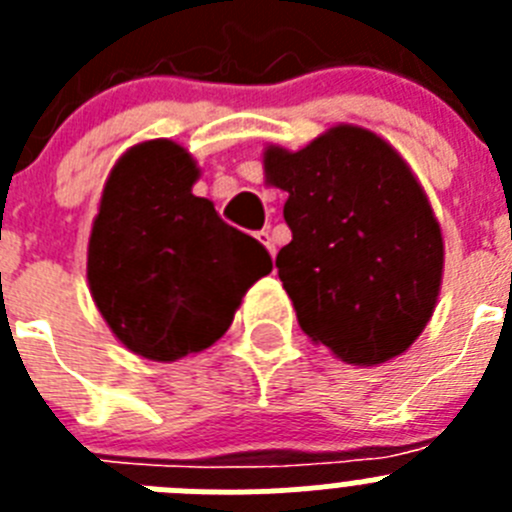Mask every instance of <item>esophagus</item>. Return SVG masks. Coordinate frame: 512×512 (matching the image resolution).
<instances>
[{
  "instance_id": "1",
  "label": "esophagus",
  "mask_w": 512,
  "mask_h": 512,
  "mask_svg": "<svg viewBox=\"0 0 512 512\" xmlns=\"http://www.w3.org/2000/svg\"><path fill=\"white\" fill-rule=\"evenodd\" d=\"M256 238H259V241L264 243L266 251H269L271 259H274V253H277V246H274V238H271L269 230H259V233H256Z\"/></svg>"
}]
</instances>
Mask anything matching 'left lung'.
I'll return each instance as SVG.
<instances>
[{"mask_svg":"<svg viewBox=\"0 0 512 512\" xmlns=\"http://www.w3.org/2000/svg\"><path fill=\"white\" fill-rule=\"evenodd\" d=\"M264 179L289 194L277 269L307 338L354 366L405 354L443 279L441 225L408 161L341 122L300 151L266 146Z\"/></svg>","mask_w":512,"mask_h":512,"instance_id":"8db88e82","label":"left lung"}]
</instances>
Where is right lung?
<instances>
[{
  "label": "right lung",
  "instance_id": "1",
  "mask_svg": "<svg viewBox=\"0 0 512 512\" xmlns=\"http://www.w3.org/2000/svg\"><path fill=\"white\" fill-rule=\"evenodd\" d=\"M200 166L174 140H143L112 166L87 248L89 292L117 341L151 361L210 348L271 271L256 238L192 194Z\"/></svg>",
  "mask_w": 512,
  "mask_h": 512
}]
</instances>
